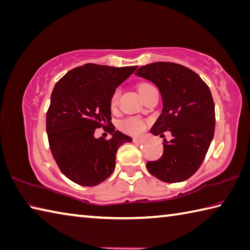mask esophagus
Returning a JSON list of instances; mask_svg holds the SVG:
<instances>
[{
	"mask_svg": "<svg viewBox=\"0 0 250 250\" xmlns=\"http://www.w3.org/2000/svg\"><path fill=\"white\" fill-rule=\"evenodd\" d=\"M133 142L141 144V143L144 142V139H142V138H133Z\"/></svg>",
	"mask_w": 250,
	"mask_h": 250,
	"instance_id": "esophagus-1",
	"label": "esophagus"
}]
</instances>
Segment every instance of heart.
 <instances>
[{
    "label": "heart",
    "instance_id": "1",
    "mask_svg": "<svg viewBox=\"0 0 250 250\" xmlns=\"http://www.w3.org/2000/svg\"><path fill=\"white\" fill-rule=\"evenodd\" d=\"M148 84H142L140 85L139 90H143L144 88H146ZM118 99H119V90H115V93L111 95L110 98V107L111 108H116L117 104H118ZM119 128L121 130H124L125 132L130 133V134H139L142 132L145 128V124L142 119L137 117H128L125 119L121 120L119 122Z\"/></svg>",
    "mask_w": 250,
    "mask_h": 250
}]
</instances>
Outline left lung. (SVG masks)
I'll return each instance as SVG.
<instances>
[{
	"instance_id": "obj_1",
	"label": "left lung",
	"mask_w": 250,
	"mask_h": 250,
	"mask_svg": "<svg viewBox=\"0 0 250 250\" xmlns=\"http://www.w3.org/2000/svg\"><path fill=\"white\" fill-rule=\"evenodd\" d=\"M135 75L153 82L160 89L163 110L151 132L170 131L164 139V152L147 162V170L165 183H180L201 166L215 129V109L208 86L196 72L174 62L143 65Z\"/></svg>"
}]
</instances>
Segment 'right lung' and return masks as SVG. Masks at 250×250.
<instances>
[{
	"label": "right lung",
	"mask_w": 250,
	"mask_h": 250,
	"mask_svg": "<svg viewBox=\"0 0 250 250\" xmlns=\"http://www.w3.org/2000/svg\"><path fill=\"white\" fill-rule=\"evenodd\" d=\"M137 67L87 63L54 85L47 111L49 146L59 168L75 184L93 187L107 179L115 169L118 147L132 141L111 124L110 98ZM97 127L108 128L112 138H95Z\"/></svg>",
	"instance_id": "1"
}]
</instances>
